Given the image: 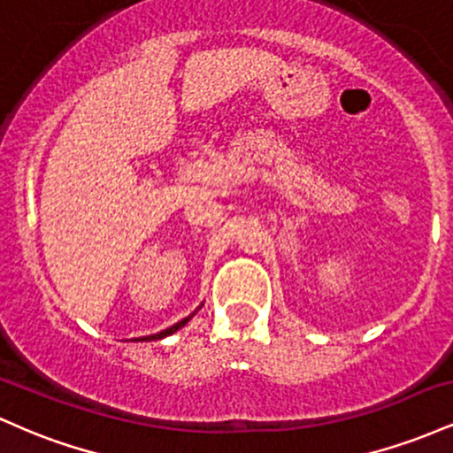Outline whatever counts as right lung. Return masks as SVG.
Instances as JSON below:
<instances>
[{"mask_svg": "<svg viewBox=\"0 0 453 453\" xmlns=\"http://www.w3.org/2000/svg\"><path fill=\"white\" fill-rule=\"evenodd\" d=\"M202 309V304L200 306H197V309L194 311V313H191V315H187L185 317V319H180V321H176V324L174 326H170V327H165V330H161V332H157V334H149V336H140V339H134V341H159V339H165V336H170V334H174V332L176 330H180V327H183L185 324H187V321H189L191 319V317H194L196 313H197V311H200Z\"/></svg>", "mask_w": 453, "mask_h": 453, "instance_id": "add662e5", "label": "right lung"}]
</instances>
